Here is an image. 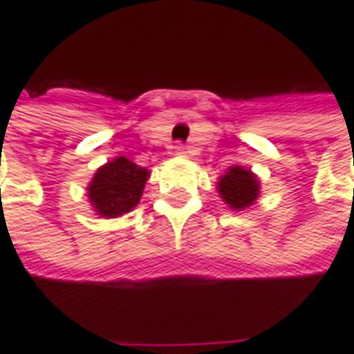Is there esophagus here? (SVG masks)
I'll return each instance as SVG.
<instances>
[{
    "label": "esophagus",
    "mask_w": 354,
    "mask_h": 354,
    "mask_svg": "<svg viewBox=\"0 0 354 354\" xmlns=\"http://www.w3.org/2000/svg\"><path fill=\"white\" fill-rule=\"evenodd\" d=\"M172 148H174V152H176V154H186V147H184L182 142H176Z\"/></svg>",
    "instance_id": "1"
}]
</instances>
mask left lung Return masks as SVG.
Returning <instances> with one entry per match:
<instances>
[{
  "mask_svg": "<svg viewBox=\"0 0 354 354\" xmlns=\"http://www.w3.org/2000/svg\"><path fill=\"white\" fill-rule=\"evenodd\" d=\"M218 192L232 209H245L259 196V180L252 170L232 166L218 182Z\"/></svg>",
  "mask_w": 354,
  "mask_h": 354,
  "instance_id": "left-lung-1",
  "label": "left lung"
}]
</instances>
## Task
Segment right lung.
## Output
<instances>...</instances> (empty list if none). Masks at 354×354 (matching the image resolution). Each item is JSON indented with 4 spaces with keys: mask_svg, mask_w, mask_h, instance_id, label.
I'll return each instance as SVG.
<instances>
[{
    "mask_svg": "<svg viewBox=\"0 0 354 354\" xmlns=\"http://www.w3.org/2000/svg\"><path fill=\"white\" fill-rule=\"evenodd\" d=\"M147 168L134 164L127 156L106 162L95 172L88 184V200L93 209L102 218H118L138 206L147 184Z\"/></svg>",
    "mask_w": 354,
    "mask_h": 354,
    "instance_id": "add662e5",
    "label": "right lung"
}]
</instances>
